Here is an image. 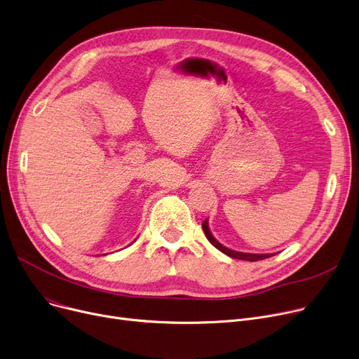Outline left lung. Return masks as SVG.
Masks as SVG:
<instances>
[{"label":"left lung","mask_w":359,"mask_h":359,"mask_svg":"<svg viewBox=\"0 0 359 359\" xmlns=\"http://www.w3.org/2000/svg\"><path fill=\"white\" fill-rule=\"evenodd\" d=\"M203 230H204V235L208 239V242L212 243L215 248H217L223 254H226L230 258H235V259H243V261H250V262H255V261H261V259H266L269 257H272V254H245V252H238V250H231L226 246H223L222 243H219L215 236L212 235V231L208 229V223L207 220L203 222Z\"/></svg>","instance_id":"1"}]
</instances>
